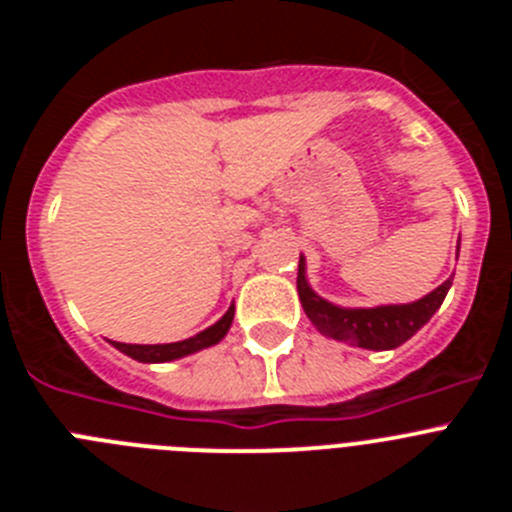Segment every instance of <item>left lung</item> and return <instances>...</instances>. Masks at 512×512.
I'll return each instance as SVG.
<instances>
[{"label": "left lung", "instance_id": "8db88e82", "mask_svg": "<svg viewBox=\"0 0 512 512\" xmlns=\"http://www.w3.org/2000/svg\"><path fill=\"white\" fill-rule=\"evenodd\" d=\"M451 279H446L441 287L433 289L431 295L420 297L418 302H408V305L338 307L312 292L305 279V259L300 256L297 292H300V302L305 307L307 318L312 320V325L320 333H325L333 341L354 343L359 348L387 351V348L402 346L433 318V312L441 307L443 297L449 292Z\"/></svg>", "mask_w": 512, "mask_h": 512}]
</instances>
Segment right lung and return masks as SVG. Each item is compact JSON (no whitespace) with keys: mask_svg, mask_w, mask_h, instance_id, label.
<instances>
[{"mask_svg":"<svg viewBox=\"0 0 512 512\" xmlns=\"http://www.w3.org/2000/svg\"><path fill=\"white\" fill-rule=\"evenodd\" d=\"M233 315H235V307L230 305L228 312H225L223 318L217 320L215 325H210L207 330L197 333V336L187 338V341H176V343H153V346H140V343H117L112 341V346L117 351H122L125 356L135 361H143V364H161V361H174V359H182V356L189 354H197L202 348L207 346H215L225 338V333L230 330V323H233Z\"/></svg>","mask_w":512,"mask_h":512,"instance_id":"obj_1","label":"right lung"}]
</instances>
